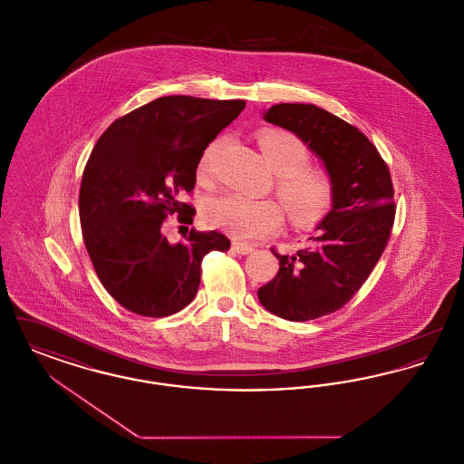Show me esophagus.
<instances>
[{
    "label": "esophagus",
    "instance_id": "34e87169",
    "mask_svg": "<svg viewBox=\"0 0 464 464\" xmlns=\"http://www.w3.org/2000/svg\"><path fill=\"white\" fill-rule=\"evenodd\" d=\"M233 250H235L237 254L246 256V254H252V252H254V246L248 245V243L233 242Z\"/></svg>",
    "mask_w": 464,
    "mask_h": 464
}]
</instances>
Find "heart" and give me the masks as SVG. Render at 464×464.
Masks as SVG:
<instances>
[{
    "label": "heart",
    "mask_w": 464,
    "mask_h": 464,
    "mask_svg": "<svg viewBox=\"0 0 464 464\" xmlns=\"http://www.w3.org/2000/svg\"><path fill=\"white\" fill-rule=\"evenodd\" d=\"M219 144V140L212 142L201 156L199 180L212 177V161ZM259 146L267 165L278 176L275 191L292 224L313 227L324 221L332 210L335 186L329 172L308 167L309 150L304 140L285 130H263L259 133ZM201 216L208 226L245 240L273 235L284 224V210L278 201L243 198L231 193L207 199Z\"/></svg>",
    "instance_id": "heart-1"
}]
</instances>
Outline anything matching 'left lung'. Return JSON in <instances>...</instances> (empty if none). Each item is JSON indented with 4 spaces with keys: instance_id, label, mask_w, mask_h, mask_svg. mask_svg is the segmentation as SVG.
I'll return each mask as SVG.
<instances>
[{
    "instance_id": "left-lung-1",
    "label": "left lung",
    "mask_w": 464,
    "mask_h": 464,
    "mask_svg": "<svg viewBox=\"0 0 464 464\" xmlns=\"http://www.w3.org/2000/svg\"><path fill=\"white\" fill-rule=\"evenodd\" d=\"M265 120L303 139L335 186L332 210L308 246L285 256L271 248L280 269L257 290L273 314L308 322L343 308L372 273L395 221L393 182L374 144L329 111L275 104Z\"/></svg>"
}]
</instances>
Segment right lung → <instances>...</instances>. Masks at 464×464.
<instances>
[{"mask_svg": "<svg viewBox=\"0 0 464 464\" xmlns=\"http://www.w3.org/2000/svg\"><path fill=\"white\" fill-rule=\"evenodd\" d=\"M245 108V101L160 97L112 121L90 155L80 188V222L101 284L121 306L161 318L197 295L201 261L229 250L218 231L191 229L186 242L163 235L167 216L193 224L180 201L197 184L207 146Z\"/></svg>", "mask_w": 464, "mask_h": 464, "instance_id": "add662e5", "label": "right lung"}]
</instances>
